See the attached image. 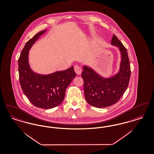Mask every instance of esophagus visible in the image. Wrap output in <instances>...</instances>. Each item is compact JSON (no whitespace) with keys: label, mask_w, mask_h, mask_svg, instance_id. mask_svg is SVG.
<instances>
[{"label":"esophagus","mask_w":154,"mask_h":154,"mask_svg":"<svg viewBox=\"0 0 154 154\" xmlns=\"http://www.w3.org/2000/svg\"><path fill=\"white\" fill-rule=\"evenodd\" d=\"M74 70L75 71V72L76 73V74H78V75H80L82 72V70H81V68H80V66H77V65H75L74 66Z\"/></svg>","instance_id":"esophagus-1"}]
</instances>
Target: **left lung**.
Returning a JSON list of instances; mask_svg holds the SVG:
<instances>
[{
    "label": "left lung",
    "instance_id": "obj_1",
    "mask_svg": "<svg viewBox=\"0 0 154 154\" xmlns=\"http://www.w3.org/2000/svg\"><path fill=\"white\" fill-rule=\"evenodd\" d=\"M111 45L119 48L122 55L117 74L105 78L85 65L83 66L84 71L81 74L86 101L96 108H105L116 103L129 84L131 68L127 49L115 35H113Z\"/></svg>",
    "mask_w": 154,
    "mask_h": 154
}]
</instances>
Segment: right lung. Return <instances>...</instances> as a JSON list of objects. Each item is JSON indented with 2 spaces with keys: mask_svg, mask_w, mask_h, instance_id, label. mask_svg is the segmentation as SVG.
I'll list each match as a JSON object with an SVG mask.
<instances>
[{
  "mask_svg": "<svg viewBox=\"0 0 154 154\" xmlns=\"http://www.w3.org/2000/svg\"><path fill=\"white\" fill-rule=\"evenodd\" d=\"M46 31L37 33L26 43L19 58L18 69L20 84L26 97L35 106L48 109L61 104L66 89L76 74L73 66L47 75L38 74L31 70L29 51Z\"/></svg>",
  "mask_w": 154,
  "mask_h": 154,
  "instance_id": "add662e5",
  "label": "right lung"
}]
</instances>
